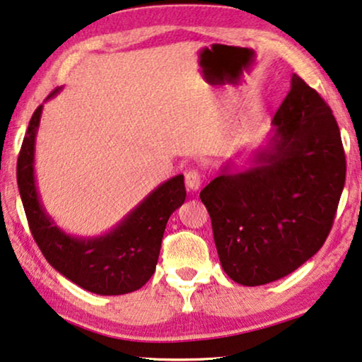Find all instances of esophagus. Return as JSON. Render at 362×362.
Masks as SVG:
<instances>
[{
	"instance_id": "esophagus-1",
	"label": "esophagus",
	"mask_w": 362,
	"mask_h": 362,
	"mask_svg": "<svg viewBox=\"0 0 362 362\" xmlns=\"http://www.w3.org/2000/svg\"><path fill=\"white\" fill-rule=\"evenodd\" d=\"M185 182H186V187L189 191H197L201 187V182H202V176L201 173L197 170H189L185 173Z\"/></svg>"
}]
</instances>
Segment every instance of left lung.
<instances>
[{"label": "left lung", "mask_w": 362, "mask_h": 362, "mask_svg": "<svg viewBox=\"0 0 362 362\" xmlns=\"http://www.w3.org/2000/svg\"><path fill=\"white\" fill-rule=\"evenodd\" d=\"M272 123L275 135L254 168H224L199 194L222 269L247 286L284 279L321 249L346 180L333 112L296 74Z\"/></svg>", "instance_id": "8db88e82"}]
</instances>
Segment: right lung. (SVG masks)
<instances>
[{"instance_id":"1","label":"right lung","mask_w":362,"mask_h":362,"mask_svg":"<svg viewBox=\"0 0 362 362\" xmlns=\"http://www.w3.org/2000/svg\"><path fill=\"white\" fill-rule=\"evenodd\" d=\"M59 88L49 93L51 98ZM42 105L36 108L18 156V187L29 229L46 260L74 284L97 295H123L141 288L155 274L170 216L186 199L177 175L150 192L115 229L77 239L59 229L39 201L34 180V143Z\"/></svg>"}]
</instances>
